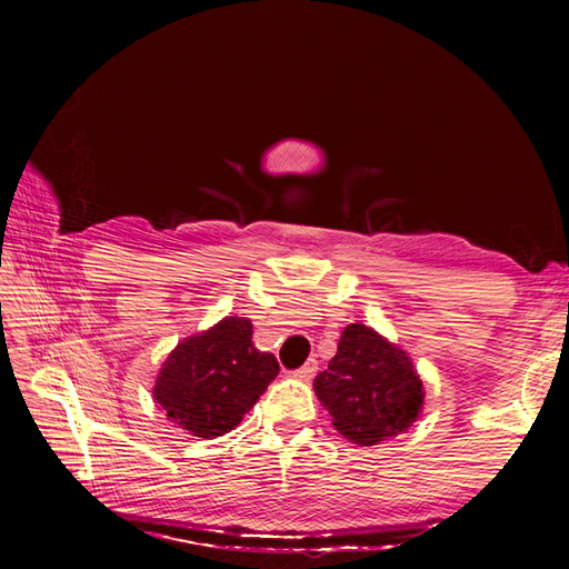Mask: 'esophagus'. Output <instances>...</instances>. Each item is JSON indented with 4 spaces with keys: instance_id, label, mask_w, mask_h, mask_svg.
Masks as SVG:
<instances>
[{
    "instance_id": "34e87169",
    "label": "esophagus",
    "mask_w": 569,
    "mask_h": 569,
    "mask_svg": "<svg viewBox=\"0 0 569 569\" xmlns=\"http://www.w3.org/2000/svg\"><path fill=\"white\" fill-rule=\"evenodd\" d=\"M316 372H318V360L316 358H311L308 360V363H303L299 370H295V377H299V380H313L316 377Z\"/></svg>"
}]
</instances>
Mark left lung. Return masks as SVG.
Instances as JSON below:
<instances>
[{"instance_id": "left-lung-1", "label": "left lung", "mask_w": 569, "mask_h": 569, "mask_svg": "<svg viewBox=\"0 0 569 569\" xmlns=\"http://www.w3.org/2000/svg\"><path fill=\"white\" fill-rule=\"evenodd\" d=\"M313 387L332 425L360 446H375L408 429L425 396L410 358L358 322L341 332L337 356L318 372Z\"/></svg>"}]
</instances>
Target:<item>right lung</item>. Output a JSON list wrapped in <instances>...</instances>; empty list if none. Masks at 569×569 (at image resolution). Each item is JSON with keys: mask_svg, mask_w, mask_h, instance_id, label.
I'll return each mask as SVG.
<instances>
[{"mask_svg": "<svg viewBox=\"0 0 569 569\" xmlns=\"http://www.w3.org/2000/svg\"><path fill=\"white\" fill-rule=\"evenodd\" d=\"M251 320L226 318L189 337L163 363L153 399L189 435L213 439L234 429L280 372L278 358L251 343Z\"/></svg>", "mask_w": 569, "mask_h": 569, "instance_id": "add662e5", "label": "right lung"}]
</instances>
